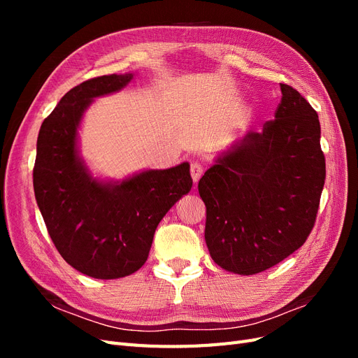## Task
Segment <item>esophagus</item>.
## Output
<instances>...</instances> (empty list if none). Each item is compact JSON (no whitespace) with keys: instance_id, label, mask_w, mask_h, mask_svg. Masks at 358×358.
Masks as SVG:
<instances>
[{"instance_id":"1","label":"esophagus","mask_w":358,"mask_h":358,"mask_svg":"<svg viewBox=\"0 0 358 358\" xmlns=\"http://www.w3.org/2000/svg\"><path fill=\"white\" fill-rule=\"evenodd\" d=\"M189 171H191L192 180H194V182H199V179L201 178V173H203V166L200 164V162H197V161H192V162H191Z\"/></svg>"}]
</instances>
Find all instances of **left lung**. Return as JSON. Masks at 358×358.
Returning a JSON list of instances; mask_svg holds the SVG:
<instances>
[{
	"label": "left lung",
	"instance_id": "1",
	"mask_svg": "<svg viewBox=\"0 0 358 358\" xmlns=\"http://www.w3.org/2000/svg\"><path fill=\"white\" fill-rule=\"evenodd\" d=\"M273 121L234 143L199 182L213 262L239 275L278 264L306 242L326 180L317 112L289 85Z\"/></svg>",
	"mask_w": 358,
	"mask_h": 358
}]
</instances>
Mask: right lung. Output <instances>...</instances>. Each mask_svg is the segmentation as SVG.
<instances>
[{
  "label": "right lung",
  "instance_id": "right-lung-1",
  "mask_svg": "<svg viewBox=\"0 0 358 358\" xmlns=\"http://www.w3.org/2000/svg\"><path fill=\"white\" fill-rule=\"evenodd\" d=\"M133 73L74 86L43 121L32 182L50 239L66 262L95 279L142 267L159 221L189 192V164L145 170L122 182L94 179L78 149V128L94 99L122 90Z\"/></svg>",
  "mask_w": 358,
  "mask_h": 358
}]
</instances>
